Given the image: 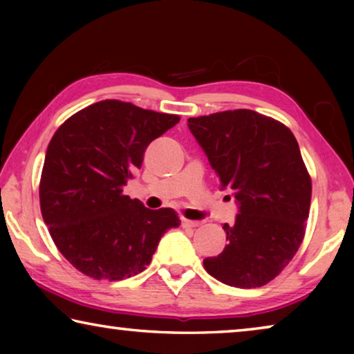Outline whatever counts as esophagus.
Listing matches in <instances>:
<instances>
[{
  "instance_id": "esophagus-1",
  "label": "esophagus",
  "mask_w": 354,
  "mask_h": 354,
  "mask_svg": "<svg viewBox=\"0 0 354 354\" xmlns=\"http://www.w3.org/2000/svg\"><path fill=\"white\" fill-rule=\"evenodd\" d=\"M181 225H183V226H185V227H196V226L200 225V221H196V220H189V218L183 217V218H181Z\"/></svg>"
}]
</instances>
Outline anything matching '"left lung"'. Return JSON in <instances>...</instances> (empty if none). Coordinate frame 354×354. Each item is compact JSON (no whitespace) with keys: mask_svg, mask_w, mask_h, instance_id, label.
<instances>
[{"mask_svg":"<svg viewBox=\"0 0 354 354\" xmlns=\"http://www.w3.org/2000/svg\"><path fill=\"white\" fill-rule=\"evenodd\" d=\"M189 128L241 212L234 225H223L225 250L203 266L227 286H266L292 261L306 232L313 183L295 136L250 109L192 117Z\"/></svg>","mask_w":354,"mask_h":354,"instance_id":"1","label":"left lung"}]
</instances>
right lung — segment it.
Returning a JSON list of instances; mask_svg holds the SVG:
<instances>
[{"mask_svg":"<svg viewBox=\"0 0 354 354\" xmlns=\"http://www.w3.org/2000/svg\"><path fill=\"white\" fill-rule=\"evenodd\" d=\"M181 120L120 100L84 107L46 149L39 196L53 242L76 270L120 281L143 272L160 237L178 227L171 207L151 211L123 194L147 147Z\"/></svg>","mask_w":354,"mask_h":354,"instance_id":"1","label":"right lung"}]
</instances>
